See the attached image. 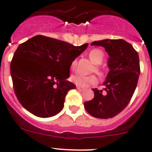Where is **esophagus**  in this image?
Segmentation results:
<instances>
[{"instance_id": "esophagus-1", "label": "esophagus", "mask_w": 152, "mask_h": 152, "mask_svg": "<svg viewBox=\"0 0 152 152\" xmlns=\"http://www.w3.org/2000/svg\"><path fill=\"white\" fill-rule=\"evenodd\" d=\"M77 89L78 91H85V88L80 86H77Z\"/></svg>"}]
</instances>
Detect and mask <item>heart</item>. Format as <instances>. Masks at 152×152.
Here are the masks:
<instances>
[{"mask_svg":"<svg viewBox=\"0 0 152 152\" xmlns=\"http://www.w3.org/2000/svg\"><path fill=\"white\" fill-rule=\"evenodd\" d=\"M89 58H90L91 61L92 63L96 64V66L94 68L93 71L95 72L96 74L99 75L100 77H102L104 76V70L102 69L101 67L99 66V64H101L103 62L104 59V53L102 50L99 48H94L92 49L89 52ZM77 66V61L74 60L72 62L71 67L73 70L75 69ZM72 80L73 83L76 84L77 86L80 87H88L89 86L94 85L97 82V78L94 75H90L88 76H83L79 74H75L74 75L72 76Z\"/></svg>","mask_w":152,"mask_h":152,"instance_id":"b5f03b06","label":"heart"}]
</instances>
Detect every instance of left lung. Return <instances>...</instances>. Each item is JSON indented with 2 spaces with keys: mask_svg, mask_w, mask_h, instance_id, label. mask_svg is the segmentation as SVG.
Segmentation results:
<instances>
[{
  "mask_svg": "<svg viewBox=\"0 0 152 152\" xmlns=\"http://www.w3.org/2000/svg\"><path fill=\"white\" fill-rule=\"evenodd\" d=\"M91 45L102 46L110 56V68L102 90L93 88L94 99L84 103L90 115L98 118H110L127 106L137 86L140 69L137 52L123 39H103Z\"/></svg>",
  "mask_w": 152,
  "mask_h": 152,
  "instance_id": "1",
  "label": "left lung"
}]
</instances>
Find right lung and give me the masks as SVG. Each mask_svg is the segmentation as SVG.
Instances as JSON below:
<instances>
[{"mask_svg": "<svg viewBox=\"0 0 152 152\" xmlns=\"http://www.w3.org/2000/svg\"><path fill=\"white\" fill-rule=\"evenodd\" d=\"M88 47L37 35L20 44L11 62L13 88L20 104L41 118L58 113L67 92L76 86L67 80L72 62Z\"/></svg>", "mask_w": 152, "mask_h": 152, "instance_id": "obj_1", "label": "right lung"}]
</instances>
